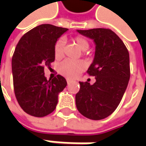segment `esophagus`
Masks as SVG:
<instances>
[{
    "mask_svg": "<svg viewBox=\"0 0 146 146\" xmlns=\"http://www.w3.org/2000/svg\"><path fill=\"white\" fill-rule=\"evenodd\" d=\"M66 82H67V84H69L70 82H71V80H70V79H66Z\"/></svg>",
    "mask_w": 146,
    "mask_h": 146,
    "instance_id": "1",
    "label": "esophagus"
}]
</instances>
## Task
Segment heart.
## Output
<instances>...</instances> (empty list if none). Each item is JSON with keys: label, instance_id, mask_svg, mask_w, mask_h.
<instances>
[{"label": "heart", "instance_id": "obj_1", "mask_svg": "<svg viewBox=\"0 0 146 146\" xmlns=\"http://www.w3.org/2000/svg\"><path fill=\"white\" fill-rule=\"evenodd\" d=\"M74 42L77 47L81 51H86L89 47V43L85 38L82 36H77L74 39ZM65 41L62 39H59L54 44L53 53L56 59H60L63 57L64 54ZM84 69V65L81 62H73L70 60L63 61L60 63L58 66L59 72L63 76L74 78L77 76L82 70Z\"/></svg>", "mask_w": 146, "mask_h": 146}]
</instances>
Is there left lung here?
I'll use <instances>...</instances> for the list:
<instances>
[{
  "label": "left lung",
  "instance_id": "1",
  "mask_svg": "<svg viewBox=\"0 0 146 146\" xmlns=\"http://www.w3.org/2000/svg\"><path fill=\"white\" fill-rule=\"evenodd\" d=\"M92 39L95 55L88 69L96 82H80L76 95V107L88 119L100 120L110 115L120 103L130 79L129 53L125 44L114 31L106 28L77 30Z\"/></svg>",
  "mask_w": 146,
  "mask_h": 146
}]
</instances>
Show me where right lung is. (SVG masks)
<instances>
[{
    "label": "right lung",
    "instance_id": "right-lung-1",
    "mask_svg": "<svg viewBox=\"0 0 146 146\" xmlns=\"http://www.w3.org/2000/svg\"><path fill=\"white\" fill-rule=\"evenodd\" d=\"M68 29L41 24L20 39L12 58V74L15 97L21 108L28 115L44 117L56 108L58 94L67 83L58 75L47 80L44 66L55 59L53 48L58 38Z\"/></svg>",
    "mask_w": 146,
    "mask_h": 146
}]
</instances>
